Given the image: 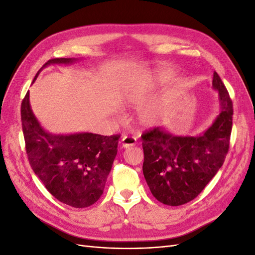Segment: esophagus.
<instances>
[{
	"instance_id": "obj_1",
	"label": "esophagus",
	"mask_w": 255,
	"mask_h": 255,
	"mask_svg": "<svg viewBox=\"0 0 255 255\" xmlns=\"http://www.w3.org/2000/svg\"><path fill=\"white\" fill-rule=\"evenodd\" d=\"M136 138L134 136H125L122 138L121 143L123 148H128V146H133L136 144Z\"/></svg>"
}]
</instances>
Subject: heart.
<instances>
[{
	"label": "heart",
	"instance_id": "1",
	"mask_svg": "<svg viewBox=\"0 0 255 255\" xmlns=\"http://www.w3.org/2000/svg\"><path fill=\"white\" fill-rule=\"evenodd\" d=\"M153 81L142 80L135 83L128 90L127 101L128 103H138L145 96L148 91L153 88ZM142 119L146 123H153L156 120V111L154 109H146L142 114Z\"/></svg>",
	"mask_w": 255,
	"mask_h": 255
}]
</instances>
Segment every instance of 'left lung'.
I'll use <instances>...</instances> for the list:
<instances>
[{
    "instance_id": "left-lung-1",
    "label": "left lung",
    "mask_w": 255,
    "mask_h": 255,
    "mask_svg": "<svg viewBox=\"0 0 255 255\" xmlns=\"http://www.w3.org/2000/svg\"><path fill=\"white\" fill-rule=\"evenodd\" d=\"M213 88L219 92L220 114L198 136H174L163 128L141 135L146 184L159 202L179 206L194 200L218 172L230 148L233 103L217 72Z\"/></svg>"
}]
</instances>
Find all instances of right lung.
Instances as JSON below:
<instances>
[{
    "instance_id": "1",
    "label": "right lung",
    "mask_w": 255,
    "mask_h": 255,
    "mask_svg": "<svg viewBox=\"0 0 255 255\" xmlns=\"http://www.w3.org/2000/svg\"><path fill=\"white\" fill-rule=\"evenodd\" d=\"M75 60L53 58L42 68ZM21 121L29 165L50 194L76 208L96 203L103 194L117 155L120 134L53 135L45 132L30 109L28 91L21 104Z\"/></svg>"
}]
</instances>
